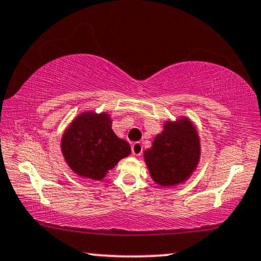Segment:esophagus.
<instances>
[{
	"label": "esophagus",
	"instance_id": "1",
	"mask_svg": "<svg viewBox=\"0 0 261 261\" xmlns=\"http://www.w3.org/2000/svg\"><path fill=\"white\" fill-rule=\"evenodd\" d=\"M142 150H143V147H142V144L140 143V142H135L133 146H131V151H133V154L136 155V156L141 155Z\"/></svg>",
	"mask_w": 261,
	"mask_h": 261
}]
</instances>
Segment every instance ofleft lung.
I'll use <instances>...</instances> for the list:
<instances>
[{"label": "left lung", "instance_id": "obj_1", "mask_svg": "<svg viewBox=\"0 0 261 261\" xmlns=\"http://www.w3.org/2000/svg\"><path fill=\"white\" fill-rule=\"evenodd\" d=\"M200 160V138L193 123L182 117L166 121L151 148L144 151V161L153 180L163 187L184 183Z\"/></svg>", "mask_w": 261, "mask_h": 261}]
</instances>
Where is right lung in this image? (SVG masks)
I'll return each instance as SVG.
<instances>
[{"mask_svg":"<svg viewBox=\"0 0 261 261\" xmlns=\"http://www.w3.org/2000/svg\"><path fill=\"white\" fill-rule=\"evenodd\" d=\"M61 151L74 173L101 180L118 161L130 155L131 148L113 133L110 114L84 112L62 135Z\"/></svg>","mask_w":261,"mask_h":261,"instance_id":"obj_1","label":"right lung"}]
</instances>
